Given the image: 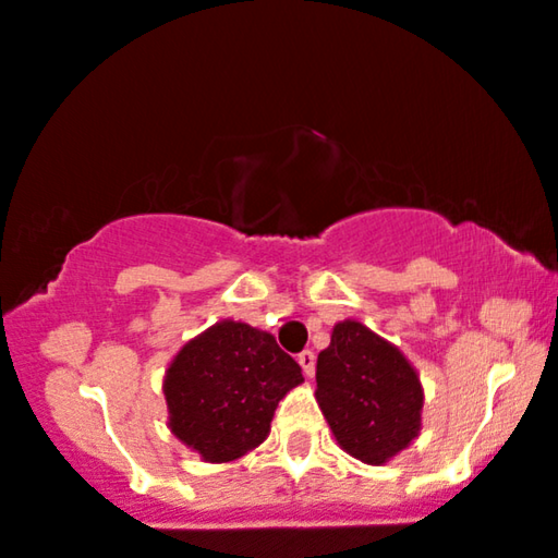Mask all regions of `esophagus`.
<instances>
[{
  "mask_svg": "<svg viewBox=\"0 0 558 558\" xmlns=\"http://www.w3.org/2000/svg\"><path fill=\"white\" fill-rule=\"evenodd\" d=\"M299 363H301V368H303V373H306L308 378H314V371H316V355L312 350H303L301 355H299Z\"/></svg>",
  "mask_w": 558,
  "mask_h": 558,
  "instance_id": "obj_1",
  "label": "esophagus"
}]
</instances>
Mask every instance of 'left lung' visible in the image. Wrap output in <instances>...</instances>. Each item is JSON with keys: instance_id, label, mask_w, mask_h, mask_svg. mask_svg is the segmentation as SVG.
I'll use <instances>...</instances> for the list:
<instances>
[{"instance_id": "8db88e82", "label": "left lung", "mask_w": 558, "mask_h": 558, "mask_svg": "<svg viewBox=\"0 0 558 558\" xmlns=\"http://www.w3.org/2000/svg\"><path fill=\"white\" fill-rule=\"evenodd\" d=\"M316 401L344 453L384 466L420 435L425 393L397 344L344 319L316 361Z\"/></svg>"}]
</instances>
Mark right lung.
<instances>
[{"mask_svg": "<svg viewBox=\"0 0 558 558\" xmlns=\"http://www.w3.org/2000/svg\"><path fill=\"white\" fill-rule=\"evenodd\" d=\"M301 380V365L270 331L223 319L169 363V429L203 461H236L270 435L278 401Z\"/></svg>", "mask_w": 558, "mask_h": 558, "instance_id": "1", "label": "right lung"}]
</instances>
